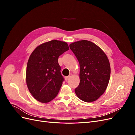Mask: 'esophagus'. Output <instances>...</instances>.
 Segmentation results:
<instances>
[{
    "instance_id": "34e87169",
    "label": "esophagus",
    "mask_w": 135,
    "mask_h": 135,
    "mask_svg": "<svg viewBox=\"0 0 135 135\" xmlns=\"http://www.w3.org/2000/svg\"><path fill=\"white\" fill-rule=\"evenodd\" d=\"M70 78V75L65 76V80H66V81H68L69 79V78Z\"/></svg>"
}]
</instances>
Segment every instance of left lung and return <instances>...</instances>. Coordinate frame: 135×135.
Returning a JSON list of instances; mask_svg holds the SVG:
<instances>
[{
	"label": "left lung",
	"instance_id": "8db88e82",
	"mask_svg": "<svg viewBox=\"0 0 135 135\" xmlns=\"http://www.w3.org/2000/svg\"><path fill=\"white\" fill-rule=\"evenodd\" d=\"M79 61L80 83L75 89L78 97L84 102L97 100L105 92L110 76L108 57L96 44L82 40L70 44Z\"/></svg>",
	"mask_w": 135,
	"mask_h": 135
}]
</instances>
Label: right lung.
<instances>
[{"label": "right lung", "instance_id": "right-lung-1", "mask_svg": "<svg viewBox=\"0 0 135 135\" xmlns=\"http://www.w3.org/2000/svg\"><path fill=\"white\" fill-rule=\"evenodd\" d=\"M69 49L67 43L53 40L39 45L28 59L27 86L32 96L40 103H48L57 95L64 80L58 59Z\"/></svg>", "mask_w": 135, "mask_h": 135}]
</instances>
